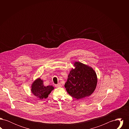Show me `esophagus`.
<instances>
[{"label":"esophagus","instance_id":"esophagus-1","mask_svg":"<svg viewBox=\"0 0 129 129\" xmlns=\"http://www.w3.org/2000/svg\"><path fill=\"white\" fill-rule=\"evenodd\" d=\"M55 87H61V85L60 84H57V85H55Z\"/></svg>","mask_w":129,"mask_h":129}]
</instances>
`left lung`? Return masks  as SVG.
Masks as SVG:
<instances>
[{
  "instance_id": "left-lung-1",
  "label": "left lung",
  "mask_w": 129,
  "mask_h": 129,
  "mask_svg": "<svg viewBox=\"0 0 129 129\" xmlns=\"http://www.w3.org/2000/svg\"><path fill=\"white\" fill-rule=\"evenodd\" d=\"M68 75L65 87L68 94L76 99L84 98L91 95L97 83V75L94 70L79 62L74 64Z\"/></svg>"
}]
</instances>
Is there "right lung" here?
Segmentation results:
<instances>
[{
	"label": "right lung",
	"instance_id": "obj_1",
	"mask_svg": "<svg viewBox=\"0 0 129 129\" xmlns=\"http://www.w3.org/2000/svg\"><path fill=\"white\" fill-rule=\"evenodd\" d=\"M43 83V80L38 78L33 82L31 86V92L40 99L47 98L54 88L52 86H44Z\"/></svg>",
	"mask_w": 129,
	"mask_h": 129
}]
</instances>
